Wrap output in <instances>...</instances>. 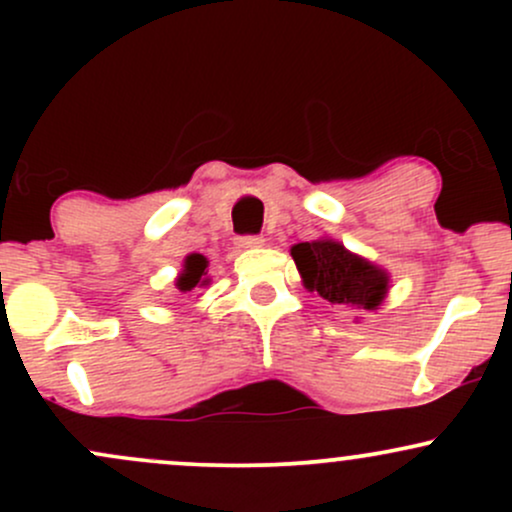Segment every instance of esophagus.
<instances>
[{"label":"esophagus","mask_w":512,"mask_h":512,"mask_svg":"<svg viewBox=\"0 0 512 512\" xmlns=\"http://www.w3.org/2000/svg\"><path fill=\"white\" fill-rule=\"evenodd\" d=\"M236 245L240 250H252V248H262L264 238L262 236H238Z\"/></svg>","instance_id":"34e87169"}]
</instances>
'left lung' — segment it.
Masks as SVG:
<instances>
[{"mask_svg":"<svg viewBox=\"0 0 512 512\" xmlns=\"http://www.w3.org/2000/svg\"><path fill=\"white\" fill-rule=\"evenodd\" d=\"M291 257L305 289L320 293L330 303L375 310L390 289L385 269L354 255L332 238L293 245Z\"/></svg>","mask_w":512,"mask_h":512,"instance_id":"obj_1","label":"left lung"}]
</instances>
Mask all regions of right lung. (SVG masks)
<instances>
[{"label": "right lung", "instance_id": "obj_1", "mask_svg": "<svg viewBox=\"0 0 512 512\" xmlns=\"http://www.w3.org/2000/svg\"><path fill=\"white\" fill-rule=\"evenodd\" d=\"M207 257L199 255V252H192V255L185 257V264H182V272L175 279V289L187 293L202 289V286L209 284L207 279Z\"/></svg>", "mask_w": 512, "mask_h": 512}]
</instances>
